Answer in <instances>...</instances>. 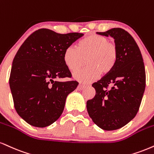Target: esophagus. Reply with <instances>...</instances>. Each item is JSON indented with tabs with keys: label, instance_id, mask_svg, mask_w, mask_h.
Instances as JSON below:
<instances>
[{
	"label": "esophagus",
	"instance_id": "esophagus-1",
	"mask_svg": "<svg viewBox=\"0 0 154 154\" xmlns=\"http://www.w3.org/2000/svg\"><path fill=\"white\" fill-rule=\"evenodd\" d=\"M85 88V85L79 84V85H78V87H77V90H83V89H84Z\"/></svg>",
	"mask_w": 154,
	"mask_h": 154
}]
</instances>
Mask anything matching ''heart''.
<instances>
[{
	"label": "heart",
	"instance_id": "1",
	"mask_svg": "<svg viewBox=\"0 0 154 154\" xmlns=\"http://www.w3.org/2000/svg\"><path fill=\"white\" fill-rule=\"evenodd\" d=\"M118 51L114 44L106 37L92 34L80 40L78 47L69 46L64 50L63 59L70 71L75 72L84 64L88 66L73 75L74 78L82 83H89L97 79L100 73L109 74L118 60Z\"/></svg>",
	"mask_w": 154,
	"mask_h": 154
}]
</instances>
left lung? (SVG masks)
Listing matches in <instances>:
<instances>
[{
	"mask_svg": "<svg viewBox=\"0 0 154 154\" xmlns=\"http://www.w3.org/2000/svg\"><path fill=\"white\" fill-rule=\"evenodd\" d=\"M96 34L114 38L118 57L113 69L92 84L96 93L87 101V110L103 130H117L138 112L146 88L145 66L139 47L126 31L114 28Z\"/></svg>",
	"mask_w": 154,
	"mask_h": 154,
	"instance_id": "8db88e82",
	"label": "left lung"
}]
</instances>
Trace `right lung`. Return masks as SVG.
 <instances>
[{"label":"right lung","mask_w":154,"mask_h":154,"mask_svg":"<svg viewBox=\"0 0 154 154\" xmlns=\"http://www.w3.org/2000/svg\"><path fill=\"white\" fill-rule=\"evenodd\" d=\"M83 35L61 34L41 29L28 37L18 50L9 85L15 109L29 125L49 126L62 115L66 97L78 82L56 79L71 77L63 55L66 48Z\"/></svg>","instance_id":"add662e5"}]
</instances>
